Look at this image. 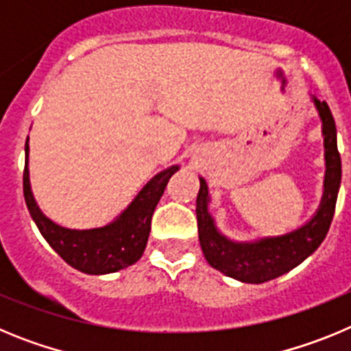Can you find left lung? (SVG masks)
I'll use <instances>...</instances> for the list:
<instances>
[{"instance_id":"1","label":"left lung","mask_w":351,"mask_h":351,"mask_svg":"<svg viewBox=\"0 0 351 351\" xmlns=\"http://www.w3.org/2000/svg\"><path fill=\"white\" fill-rule=\"evenodd\" d=\"M311 101L322 121V135L325 147V179L320 206L311 219L295 230L272 237H258L253 241H234L219 232L213 214L209 213L210 195L207 182L200 179L197 195L198 239L204 256L210 267L228 278L251 285L276 280L313 255L324 243L336 209L337 191L341 184V156L337 153L336 123L325 101L313 96Z\"/></svg>"}]
</instances>
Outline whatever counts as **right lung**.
<instances>
[{"mask_svg":"<svg viewBox=\"0 0 351 351\" xmlns=\"http://www.w3.org/2000/svg\"><path fill=\"white\" fill-rule=\"evenodd\" d=\"M29 141V137H27ZM26 141L24 167V198L31 218L52 250L84 274H110L141 260L151 232V218L165 191L167 182L179 170L172 165L161 170L133 198L130 206L114 221L98 228L75 230L52 221L36 204L29 182V144Z\"/></svg>","mask_w":351,"mask_h":351,"instance_id":"1","label":"right lung"}]
</instances>
